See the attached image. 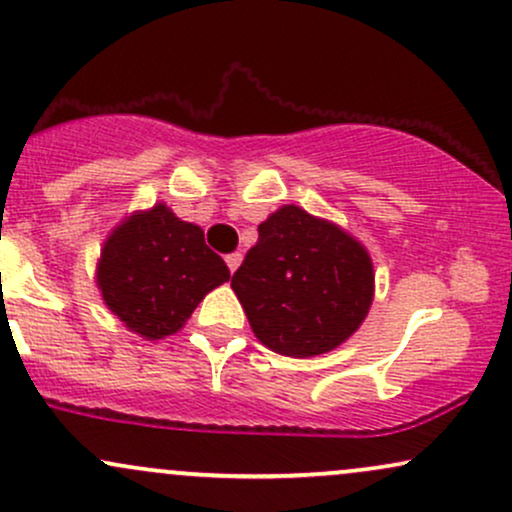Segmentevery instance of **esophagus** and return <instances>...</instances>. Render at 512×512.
Masks as SVG:
<instances>
[{
    "mask_svg": "<svg viewBox=\"0 0 512 512\" xmlns=\"http://www.w3.org/2000/svg\"><path fill=\"white\" fill-rule=\"evenodd\" d=\"M240 262H243V255H240V252H231V255H226V264L231 272H236V269L240 267Z\"/></svg>",
    "mask_w": 512,
    "mask_h": 512,
    "instance_id": "obj_1",
    "label": "esophagus"
}]
</instances>
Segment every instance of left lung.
Segmentation results:
<instances>
[{
	"instance_id": "1",
	"label": "left lung",
	"mask_w": 512,
	"mask_h": 512,
	"mask_svg": "<svg viewBox=\"0 0 512 512\" xmlns=\"http://www.w3.org/2000/svg\"><path fill=\"white\" fill-rule=\"evenodd\" d=\"M257 233V245L231 279L255 337L293 358L337 349L373 303L368 250L293 204L274 211Z\"/></svg>"
}]
</instances>
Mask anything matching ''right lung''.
Segmentation results:
<instances>
[{"instance_id": "right-lung-1", "label": "right lung", "mask_w": 512, "mask_h": 512, "mask_svg": "<svg viewBox=\"0 0 512 512\" xmlns=\"http://www.w3.org/2000/svg\"><path fill=\"white\" fill-rule=\"evenodd\" d=\"M231 279L204 231L180 221L166 204L137 211L110 233L96 284L127 330L146 339L175 334L202 298Z\"/></svg>"}]
</instances>
